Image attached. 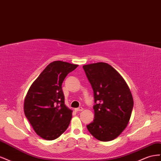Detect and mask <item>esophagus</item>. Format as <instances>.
Masks as SVG:
<instances>
[{
    "label": "esophagus",
    "mask_w": 161,
    "mask_h": 161,
    "mask_svg": "<svg viewBox=\"0 0 161 161\" xmlns=\"http://www.w3.org/2000/svg\"><path fill=\"white\" fill-rule=\"evenodd\" d=\"M84 110V108H82L81 107H78V108H75V111H76V112H78V111H82Z\"/></svg>",
    "instance_id": "1"
}]
</instances>
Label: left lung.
Wrapping results in <instances>:
<instances>
[{"mask_svg": "<svg viewBox=\"0 0 161 161\" xmlns=\"http://www.w3.org/2000/svg\"><path fill=\"white\" fill-rule=\"evenodd\" d=\"M94 91V121L87 125L90 134L102 142L115 139L125 129L134 107L125 81L106 63L83 66Z\"/></svg>", "mask_w": 161, "mask_h": 161, "instance_id": "left-lung-1", "label": "left lung"}]
</instances>
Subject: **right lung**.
Returning a JSON list of instances; mask_svg holds the SVG:
<instances>
[{
  "label": "right lung",
  "mask_w": 161,
  "mask_h": 161,
  "mask_svg": "<svg viewBox=\"0 0 161 161\" xmlns=\"http://www.w3.org/2000/svg\"><path fill=\"white\" fill-rule=\"evenodd\" d=\"M77 66L61 61L50 63L27 92L25 115L36 134L44 140L57 139L69 125L73 111L65 104L62 84Z\"/></svg>",
  "instance_id": "add662e5"
}]
</instances>
